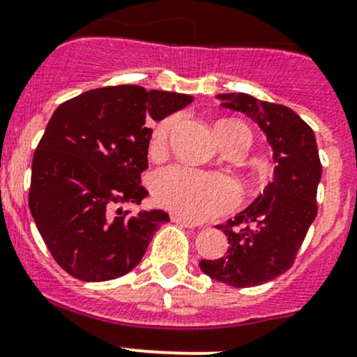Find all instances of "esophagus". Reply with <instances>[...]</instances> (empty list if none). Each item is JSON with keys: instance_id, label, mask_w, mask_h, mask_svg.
I'll list each match as a JSON object with an SVG mask.
<instances>
[{"instance_id": "esophagus-1", "label": "esophagus", "mask_w": 357, "mask_h": 357, "mask_svg": "<svg viewBox=\"0 0 357 357\" xmlns=\"http://www.w3.org/2000/svg\"><path fill=\"white\" fill-rule=\"evenodd\" d=\"M172 221H174V223H178V225L185 226V228H195V226H199L197 223H194V221L187 220V218L178 216V214H172Z\"/></svg>"}]
</instances>
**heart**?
Returning <instances> with one entry per match:
<instances>
[{
    "label": "heart",
    "instance_id": "obj_1",
    "mask_svg": "<svg viewBox=\"0 0 357 357\" xmlns=\"http://www.w3.org/2000/svg\"><path fill=\"white\" fill-rule=\"evenodd\" d=\"M177 122V116H170L156 126L151 139L153 151L165 146L168 134ZM231 129H245V126L233 119H223L214 124V136L218 139L221 134ZM151 189L153 197L160 206L189 220H208L214 214L229 209L236 202V189L231 180L223 175L202 174L185 167H168L160 170L153 177Z\"/></svg>",
    "mask_w": 357,
    "mask_h": 357
}]
</instances>
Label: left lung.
<instances>
[{
  "mask_svg": "<svg viewBox=\"0 0 357 357\" xmlns=\"http://www.w3.org/2000/svg\"><path fill=\"white\" fill-rule=\"evenodd\" d=\"M216 98L221 107L245 114L259 126L272 148L275 167L264 192L240 211L235 221L220 225L228 236V254L218 260H201L199 267L228 286H259L293 266L317 218L321 178L317 139L312 128L284 105L247 93H220Z\"/></svg>",
  "mask_w": 357,
  "mask_h": 357,
  "instance_id": "obj_1",
  "label": "left lung"
}]
</instances>
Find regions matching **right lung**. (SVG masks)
Segmentation results:
<instances>
[{"label": "right lung", "mask_w": 357, "mask_h": 357, "mask_svg": "<svg viewBox=\"0 0 357 357\" xmlns=\"http://www.w3.org/2000/svg\"><path fill=\"white\" fill-rule=\"evenodd\" d=\"M192 100L119 85L85 91L54 110L33 153L29 208L51 255L73 278L100 282L128 274L170 221L162 209H114L148 195L141 174L148 168L149 124Z\"/></svg>", "instance_id": "obj_1"}]
</instances>
